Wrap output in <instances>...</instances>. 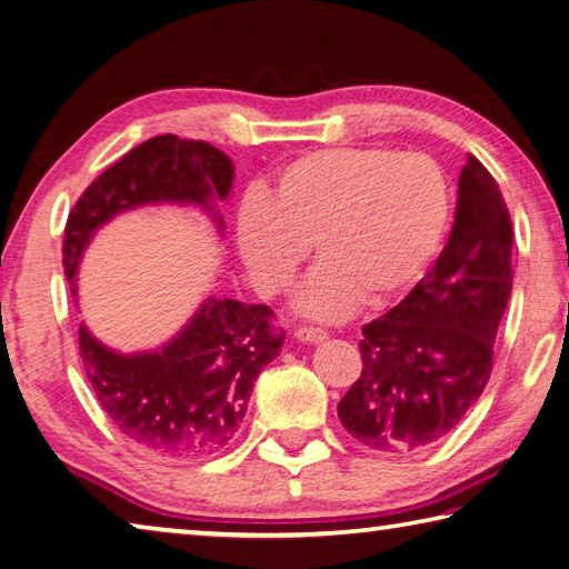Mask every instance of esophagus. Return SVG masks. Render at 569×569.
Returning a JSON list of instances; mask_svg holds the SVG:
<instances>
[{
  "instance_id": "obj_1",
  "label": "esophagus",
  "mask_w": 569,
  "mask_h": 569,
  "mask_svg": "<svg viewBox=\"0 0 569 569\" xmlns=\"http://www.w3.org/2000/svg\"><path fill=\"white\" fill-rule=\"evenodd\" d=\"M296 338L300 342H322V340H328V332L322 328H298Z\"/></svg>"
}]
</instances>
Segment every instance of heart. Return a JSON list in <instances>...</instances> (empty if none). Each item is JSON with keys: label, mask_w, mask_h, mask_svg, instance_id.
<instances>
[{"label": "heart", "mask_w": 569, "mask_h": 569, "mask_svg": "<svg viewBox=\"0 0 569 569\" xmlns=\"http://www.w3.org/2000/svg\"><path fill=\"white\" fill-rule=\"evenodd\" d=\"M441 167L421 152L316 150L288 162L266 199L241 207L237 243L266 296L293 283L313 241L320 263L298 293L300 313L338 320L415 286L449 224Z\"/></svg>", "instance_id": "1"}]
</instances>
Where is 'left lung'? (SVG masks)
Here are the masks:
<instances>
[{"mask_svg": "<svg viewBox=\"0 0 569 569\" xmlns=\"http://www.w3.org/2000/svg\"><path fill=\"white\" fill-rule=\"evenodd\" d=\"M513 227L473 154L459 177L451 237L402 303L362 328V372L340 399L342 427L377 451H419L461 425L493 370L513 288Z\"/></svg>", "mask_w": 569, "mask_h": 569, "instance_id": "1", "label": "left lung"}]
</instances>
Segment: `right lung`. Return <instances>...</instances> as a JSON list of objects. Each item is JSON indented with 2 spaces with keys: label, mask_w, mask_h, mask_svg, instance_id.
<instances>
[{
  "label": "right lung",
  "mask_w": 569,
  "mask_h": 569,
  "mask_svg": "<svg viewBox=\"0 0 569 569\" xmlns=\"http://www.w3.org/2000/svg\"><path fill=\"white\" fill-rule=\"evenodd\" d=\"M233 164L202 140L158 136L110 164L78 197L66 221L63 271L76 293L78 263L96 229L144 204H194L224 229L217 199L231 192ZM269 306L209 296L192 320L150 352L122 355L81 322L78 348L96 399L130 443L164 459H194L227 447L241 429L256 377L278 358L283 330Z\"/></svg>",
  "instance_id": "1"
}]
</instances>
